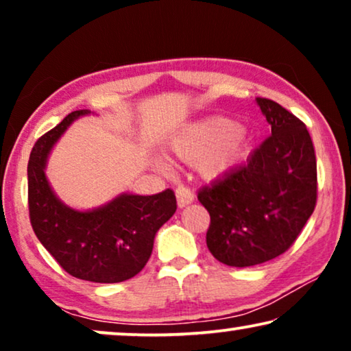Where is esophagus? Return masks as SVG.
<instances>
[{
    "instance_id": "esophagus-1",
    "label": "esophagus",
    "mask_w": 351,
    "mask_h": 351,
    "mask_svg": "<svg viewBox=\"0 0 351 351\" xmlns=\"http://www.w3.org/2000/svg\"><path fill=\"white\" fill-rule=\"evenodd\" d=\"M176 196H177V204H179V208H185V206L193 203V199H195L193 191H191L189 186H185V185L177 186Z\"/></svg>"
}]
</instances>
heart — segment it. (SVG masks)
<instances>
[{"instance_id":"obj_1","label":"heart","mask_w":351,"mask_h":351,"mask_svg":"<svg viewBox=\"0 0 351 351\" xmlns=\"http://www.w3.org/2000/svg\"><path fill=\"white\" fill-rule=\"evenodd\" d=\"M247 143V132L228 118L209 117L186 124L169 141L167 150L196 165L208 179H217L237 166Z\"/></svg>"}]
</instances>
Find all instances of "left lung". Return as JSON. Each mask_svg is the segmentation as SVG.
<instances>
[{
    "mask_svg": "<svg viewBox=\"0 0 351 351\" xmlns=\"http://www.w3.org/2000/svg\"><path fill=\"white\" fill-rule=\"evenodd\" d=\"M271 136L247 162L199 190L210 225L206 243L219 262L252 267L281 256L316 204V156L306 126L280 104L257 97Z\"/></svg>",
    "mask_w": 351,
    "mask_h": 351,
    "instance_id": "obj_1",
    "label": "left lung"
}]
</instances>
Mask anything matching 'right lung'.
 <instances>
[{
	"label": "right lung",
	"instance_id": "1",
	"mask_svg": "<svg viewBox=\"0 0 351 351\" xmlns=\"http://www.w3.org/2000/svg\"><path fill=\"white\" fill-rule=\"evenodd\" d=\"M89 110H76L38 138L28 161V209L33 232L71 276L93 282H121L145 267L155 234L177 209L165 190L142 196L121 193L90 210L70 208L57 198L46 177L47 156L62 134Z\"/></svg>",
	"mask_w": 351,
	"mask_h": 351
}]
</instances>
